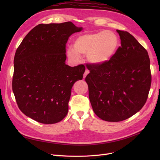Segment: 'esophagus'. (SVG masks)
Instances as JSON below:
<instances>
[{"label": "esophagus", "mask_w": 160, "mask_h": 160, "mask_svg": "<svg viewBox=\"0 0 160 160\" xmlns=\"http://www.w3.org/2000/svg\"><path fill=\"white\" fill-rule=\"evenodd\" d=\"M89 73V71L88 70H85V73H84V75H83V78L85 79V77H86V76L88 75Z\"/></svg>", "instance_id": "34e87169"}]
</instances>
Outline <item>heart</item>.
Returning a JSON list of instances; mask_svg holds the SVG:
<instances>
[{"instance_id":"b5f03b06","label":"heart","mask_w":160,"mask_h":160,"mask_svg":"<svg viewBox=\"0 0 160 160\" xmlns=\"http://www.w3.org/2000/svg\"><path fill=\"white\" fill-rule=\"evenodd\" d=\"M119 38L109 30L88 32L77 37L71 47L67 49V55L75 62L81 60L80 55H87L88 61L94 65H101L109 62L115 55L119 47Z\"/></svg>"}]
</instances>
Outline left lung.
Masks as SVG:
<instances>
[{
  "mask_svg": "<svg viewBox=\"0 0 160 160\" xmlns=\"http://www.w3.org/2000/svg\"><path fill=\"white\" fill-rule=\"evenodd\" d=\"M121 47L109 62L88 67L89 100L94 113L107 122L132 117L146 103L152 75L148 51L127 31L117 30Z\"/></svg>",
  "mask_w": 160,
  "mask_h": 160,
  "instance_id": "left-lung-1",
  "label": "left lung"
}]
</instances>
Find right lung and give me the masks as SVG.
I'll use <instances>...</instances> for the list:
<instances>
[{"label": "right lung", "mask_w": 160, "mask_h": 160, "mask_svg": "<svg viewBox=\"0 0 160 160\" xmlns=\"http://www.w3.org/2000/svg\"><path fill=\"white\" fill-rule=\"evenodd\" d=\"M82 30L71 22L40 24L17 48L12 91L18 107L27 117L52 124L67 115L72 87L83 79L85 67L65 64L66 43L72 34Z\"/></svg>", "instance_id": "right-lung-1"}]
</instances>
